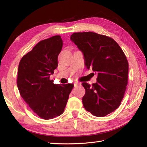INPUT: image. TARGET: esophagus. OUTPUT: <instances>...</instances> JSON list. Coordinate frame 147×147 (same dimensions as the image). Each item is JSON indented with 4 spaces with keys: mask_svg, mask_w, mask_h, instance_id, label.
Returning a JSON list of instances; mask_svg holds the SVG:
<instances>
[{
    "mask_svg": "<svg viewBox=\"0 0 147 147\" xmlns=\"http://www.w3.org/2000/svg\"><path fill=\"white\" fill-rule=\"evenodd\" d=\"M80 85V83H76H76H74V86H75V87H76V86H78Z\"/></svg>",
    "mask_w": 147,
    "mask_h": 147,
    "instance_id": "34e87169",
    "label": "esophagus"
}]
</instances>
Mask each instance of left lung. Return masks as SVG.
<instances>
[{"label":"left lung","mask_w":147,"mask_h":147,"mask_svg":"<svg viewBox=\"0 0 147 147\" xmlns=\"http://www.w3.org/2000/svg\"><path fill=\"white\" fill-rule=\"evenodd\" d=\"M72 42L83 53L86 67L97 74L96 82L82 85L85 89L84 107L96 117L114 112L124 97L128 77V62L114 40L93 32L74 33Z\"/></svg>","instance_id":"8db88e82"}]
</instances>
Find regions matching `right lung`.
<instances>
[{
	"instance_id": "add662e5",
	"label": "right lung",
	"mask_w": 147,
	"mask_h": 147,
	"mask_svg": "<svg viewBox=\"0 0 147 147\" xmlns=\"http://www.w3.org/2000/svg\"><path fill=\"white\" fill-rule=\"evenodd\" d=\"M62 48L61 36L39 42L22 57L18 67L17 86L21 97L31 109L44 119L63 113L74 85L54 84L50 76L58 66Z\"/></svg>"
}]
</instances>
